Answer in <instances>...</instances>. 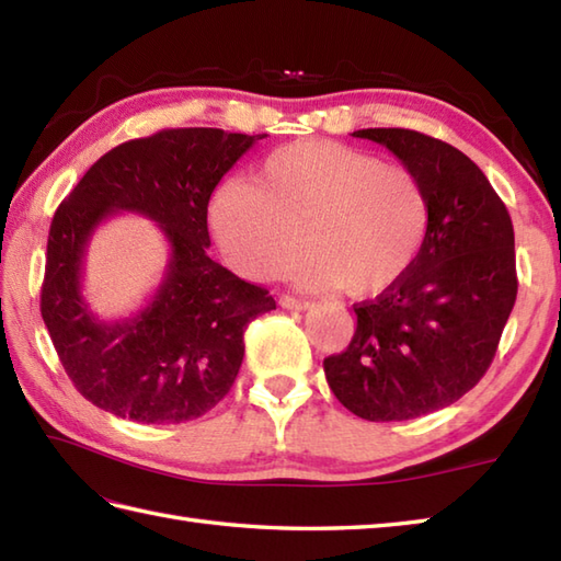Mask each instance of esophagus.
I'll return each mask as SVG.
<instances>
[{
	"label": "esophagus",
	"instance_id": "1",
	"mask_svg": "<svg viewBox=\"0 0 561 561\" xmlns=\"http://www.w3.org/2000/svg\"><path fill=\"white\" fill-rule=\"evenodd\" d=\"M279 306L282 308H289V311H306V308H311L313 304L299 299V296H291V294H282L279 296Z\"/></svg>",
	"mask_w": 561,
	"mask_h": 561
}]
</instances>
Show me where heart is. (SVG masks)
<instances>
[{"label":"heart","mask_w":561,"mask_h":561,"mask_svg":"<svg viewBox=\"0 0 561 561\" xmlns=\"http://www.w3.org/2000/svg\"><path fill=\"white\" fill-rule=\"evenodd\" d=\"M428 219V193L408 165L320 139L274 149L253 183H224L209 202L211 236L238 274L277 277L306 243L296 282L352 296L392 287L420 257Z\"/></svg>","instance_id":"heart-1"}]
</instances>
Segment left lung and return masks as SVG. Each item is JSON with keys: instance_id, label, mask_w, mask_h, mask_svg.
Here are the masks:
<instances>
[{"instance_id": "8db88e82", "label": "left lung", "mask_w": 561, "mask_h": 561, "mask_svg": "<svg viewBox=\"0 0 561 561\" xmlns=\"http://www.w3.org/2000/svg\"><path fill=\"white\" fill-rule=\"evenodd\" d=\"M354 137L383 145L422 178L432 219L414 265L354 306L350 347L323 368L362 420H414L460 400L490 368L518 291L514 224L486 175L446 141L400 127Z\"/></svg>"}]
</instances>
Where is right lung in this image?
<instances>
[{"mask_svg":"<svg viewBox=\"0 0 561 561\" xmlns=\"http://www.w3.org/2000/svg\"><path fill=\"white\" fill-rule=\"evenodd\" d=\"M262 137L181 127L125 141L57 207L41 313L69 380L96 408L141 424H181L231 390L248 323L277 304L207 255V207L221 178ZM121 210L157 220L172 253L150 304L105 324L80 294L82 257L98 224Z\"/></svg>","mask_w":561,"mask_h":561,"instance_id":"1","label":"right lung"}]
</instances>
